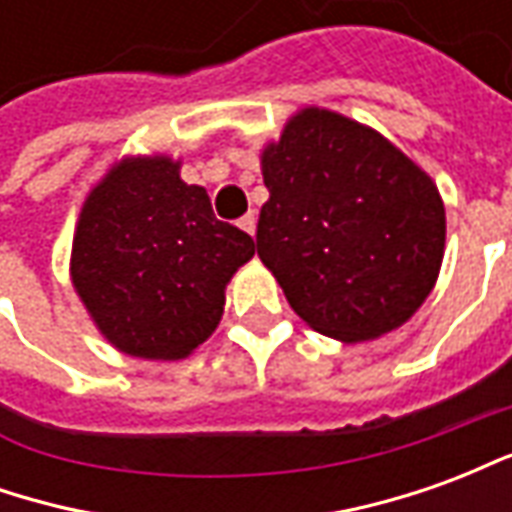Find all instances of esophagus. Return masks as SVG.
Listing matches in <instances>:
<instances>
[{
    "label": "esophagus",
    "mask_w": 512,
    "mask_h": 512,
    "mask_svg": "<svg viewBox=\"0 0 512 512\" xmlns=\"http://www.w3.org/2000/svg\"><path fill=\"white\" fill-rule=\"evenodd\" d=\"M238 224H241V227H244L246 233H249V235H252V238H255V230H257V216H255V213H246L244 219H241V222H238Z\"/></svg>",
    "instance_id": "esophagus-1"
}]
</instances>
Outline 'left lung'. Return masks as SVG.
I'll list each match as a JSON object with an SVG mask.
<instances>
[{
    "label": "left lung",
    "instance_id": "left-lung-1",
    "mask_svg": "<svg viewBox=\"0 0 512 512\" xmlns=\"http://www.w3.org/2000/svg\"><path fill=\"white\" fill-rule=\"evenodd\" d=\"M257 255L315 332L362 343L406 323L439 277V189L392 142L304 109L263 150Z\"/></svg>",
    "mask_w": 512,
    "mask_h": 512
}]
</instances>
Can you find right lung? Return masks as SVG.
<instances>
[{
    "instance_id": "add662e5",
    "label": "right lung",
    "mask_w": 512,
    "mask_h": 512,
    "mask_svg": "<svg viewBox=\"0 0 512 512\" xmlns=\"http://www.w3.org/2000/svg\"><path fill=\"white\" fill-rule=\"evenodd\" d=\"M164 156L128 158L87 197L73 238L76 293L109 343L183 359L208 340L224 285L255 255L252 235L213 216L202 186Z\"/></svg>"
}]
</instances>
